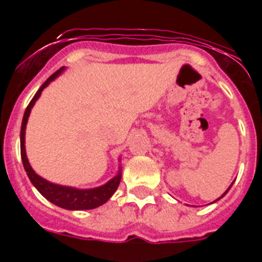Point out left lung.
<instances>
[{
    "mask_svg": "<svg viewBox=\"0 0 262 262\" xmlns=\"http://www.w3.org/2000/svg\"><path fill=\"white\" fill-rule=\"evenodd\" d=\"M231 186H232V185H231ZM231 186H230V187H231ZM230 187H228V189H227V190H226V193H224L223 195H222V196H224V195H226V194H227V191L230 190ZM222 196H221V198H222ZM221 198H217V200H221ZM217 200H216V201H217ZM216 201H214V202H216Z\"/></svg>",
    "mask_w": 262,
    "mask_h": 262,
    "instance_id": "left-lung-1",
    "label": "left lung"
}]
</instances>
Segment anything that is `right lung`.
Returning a JSON list of instances; mask_svg holds the SVG:
<instances>
[{"label":"right lung","mask_w":262,"mask_h":262,"mask_svg":"<svg viewBox=\"0 0 262 262\" xmlns=\"http://www.w3.org/2000/svg\"><path fill=\"white\" fill-rule=\"evenodd\" d=\"M62 71H64V68H60L59 71L55 72L53 75H51L50 77L46 80L45 84L39 88V90L35 93L34 98L30 101L29 106H27L26 111H25V115H23L22 120V127H20V157H22L23 166H25V170L27 172L30 181L32 182V185L38 189L39 193L45 196L46 200L52 202L53 205H56L59 206V207H62V209L67 210H92L107 202V201L110 200V196L115 193V190H117L118 186H119L120 178H122L120 172L118 173V176H115L113 180H110L107 184H105L103 186L96 187V189L80 190V189H75V187L60 186V185L51 184V182L46 181L45 178L39 177V176L32 170L31 166H30L29 160H27L26 156V151H25V131H26V123L27 119H29L30 111H31L32 106H34L36 99H38L39 96L41 94V90L45 89L51 81L55 80Z\"/></svg>","instance_id":"add662e5"}]
</instances>
